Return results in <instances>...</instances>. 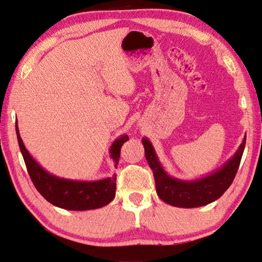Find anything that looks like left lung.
Returning <instances> with one entry per match:
<instances>
[{
  "label": "left lung",
  "instance_id": "1",
  "mask_svg": "<svg viewBox=\"0 0 262 262\" xmlns=\"http://www.w3.org/2000/svg\"><path fill=\"white\" fill-rule=\"evenodd\" d=\"M245 140L246 137H244L235 155L219 170L201 179L185 181L166 173L157 159L151 142L147 138H142L146 160L155 178L157 195L162 201L172 206L188 209L199 208L218 200L234 181L244 151Z\"/></svg>",
  "mask_w": 262,
  "mask_h": 262
}]
</instances>
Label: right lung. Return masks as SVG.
<instances>
[{
    "label": "right lung",
    "mask_w": 262,
    "mask_h": 262,
    "mask_svg": "<svg viewBox=\"0 0 262 262\" xmlns=\"http://www.w3.org/2000/svg\"><path fill=\"white\" fill-rule=\"evenodd\" d=\"M16 132L19 148H20L28 174L39 194L51 204L65 210L85 211L102 208L114 200L116 174L97 181L70 180L52 176L44 170L26 149L19 135L17 122ZM127 140H129V137L122 136L113 142L110 152L115 163V167L120 160L121 148Z\"/></svg>",
    "instance_id": "add662e5"
}]
</instances>
